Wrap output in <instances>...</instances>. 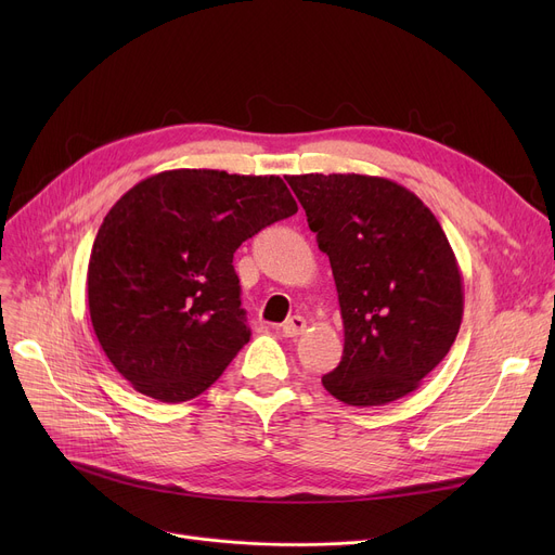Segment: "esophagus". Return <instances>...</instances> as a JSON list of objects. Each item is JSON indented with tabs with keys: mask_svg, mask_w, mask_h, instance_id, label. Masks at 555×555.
Instances as JSON below:
<instances>
[{
	"mask_svg": "<svg viewBox=\"0 0 555 555\" xmlns=\"http://www.w3.org/2000/svg\"><path fill=\"white\" fill-rule=\"evenodd\" d=\"M306 331V319L301 314H293L287 319V322L283 324V335L285 337H297Z\"/></svg>",
	"mask_w": 555,
	"mask_h": 555,
	"instance_id": "obj_1",
	"label": "esophagus"
}]
</instances>
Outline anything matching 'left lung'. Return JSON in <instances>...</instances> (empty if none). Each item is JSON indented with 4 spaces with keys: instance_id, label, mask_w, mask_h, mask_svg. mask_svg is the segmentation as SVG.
Instances as JSON below:
<instances>
[{
    "instance_id": "1",
    "label": "left lung",
    "mask_w": 555,
    "mask_h": 555,
    "mask_svg": "<svg viewBox=\"0 0 555 555\" xmlns=\"http://www.w3.org/2000/svg\"><path fill=\"white\" fill-rule=\"evenodd\" d=\"M333 268L344 356L322 377L331 396L377 406L412 393L439 366L463 317V279L439 220L387 178H285Z\"/></svg>"
}]
</instances>
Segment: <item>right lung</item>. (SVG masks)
Listing matches in <instances>:
<instances>
[{"label":"right lung","mask_w":555,"mask_h":555,"mask_svg":"<svg viewBox=\"0 0 555 555\" xmlns=\"http://www.w3.org/2000/svg\"><path fill=\"white\" fill-rule=\"evenodd\" d=\"M297 209L276 175L178 168L134 184L105 216L87 268L112 366L162 402L207 391L251 335L233 251Z\"/></svg>","instance_id":"right-lung-1"}]
</instances>
